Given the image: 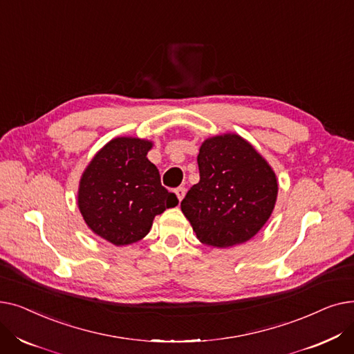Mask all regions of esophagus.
Wrapping results in <instances>:
<instances>
[{"instance_id": "1", "label": "esophagus", "mask_w": 354, "mask_h": 354, "mask_svg": "<svg viewBox=\"0 0 354 354\" xmlns=\"http://www.w3.org/2000/svg\"><path fill=\"white\" fill-rule=\"evenodd\" d=\"M175 194H176V196H178V201L180 202V201L183 199L185 194H187V189H185L183 187H179V188H176V189H175Z\"/></svg>"}]
</instances>
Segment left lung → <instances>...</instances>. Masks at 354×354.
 I'll list each match as a JSON object with an SVG mask.
<instances>
[{
	"mask_svg": "<svg viewBox=\"0 0 354 354\" xmlns=\"http://www.w3.org/2000/svg\"><path fill=\"white\" fill-rule=\"evenodd\" d=\"M199 182L180 202L202 244L247 243L272 214L278 183L268 162L235 133L207 139L198 155Z\"/></svg>",
	"mask_w": 354,
	"mask_h": 354,
	"instance_id": "left-lung-1",
	"label": "left lung"
}]
</instances>
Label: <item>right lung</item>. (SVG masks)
Wrapping results in <instances>:
<instances>
[{
  "label": "right lung",
  "instance_id": "right-lung-1",
  "mask_svg": "<svg viewBox=\"0 0 354 354\" xmlns=\"http://www.w3.org/2000/svg\"><path fill=\"white\" fill-rule=\"evenodd\" d=\"M152 142L116 138L95 155L82 175L79 209L87 227L113 245L147 235L156 215L178 205L162 187L158 167L146 158Z\"/></svg>",
  "mask_w": 354,
  "mask_h": 354
}]
</instances>
